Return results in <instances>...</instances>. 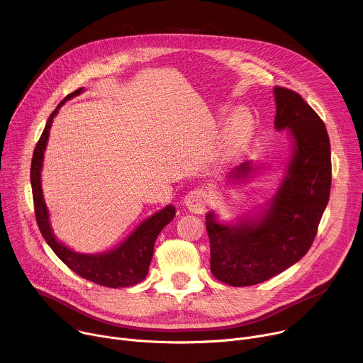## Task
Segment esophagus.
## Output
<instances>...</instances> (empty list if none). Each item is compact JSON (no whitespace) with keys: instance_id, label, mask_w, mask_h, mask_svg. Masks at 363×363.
<instances>
[{"instance_id":"esophagus-1","label":"esophagus","mask_w":363,"mask_h":363,"mask_svg":"<svg viewBox=\"0 0 363 363\" xmlns=\"http://www.w3.org/2000/svg\"><path fill=\"white\" fill-rule=\"evenodd\" d=\"M186 208L192 213H196V214H201L203 213V210L206 208V205H208L210 202V196H208V192H206L205 189L202 188H195L192 191H189L186 195H185V199H184Z\"/></svg>"}]
</instances>
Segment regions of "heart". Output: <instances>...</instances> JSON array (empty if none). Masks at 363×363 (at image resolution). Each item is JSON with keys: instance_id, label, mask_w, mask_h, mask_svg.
Masks as SVG:
<instances>
[{"instance_id": "1", "label": "heart", "mask_w": 363, "mask_h": 363, "mask_svg": "<svg viewBox=\"0 0 363 363\" xmlns=\"http://www.w3.org/2000/svg\"><path fill=\"white\" fill-rule=\"evenodd\" d=\"M252 130V118L247 109L235 111L227 122L224 130V142L228 147L242 146Z\"/></svg>"}]
</instances>
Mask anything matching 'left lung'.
Instances as JSON below:
<instances>
[{
	"label": "left lung",
	"mask_w": 363,
	"mask_h": 363,
	"mask_svg": "<svg viewBox=\"0 0 363 363\" xmlns=\"http://www.w3.org/2000/svg\"><path fill=\"white\" fill-rule=\"evenodd\" d=\"M274 100V128L289 129L293 138V157L279 191L267 208L237 225L220 224L214 213L205 217L211 273L234 287L263 283L297 263L312 247L329 202L332 161L323 121L290 89L276 86ZM251 171L244 162L230 178H247Z\"/></svg>",
	"instance_id": "left-lung-1"
}]
</instances>
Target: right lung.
<instances>
[{
    "instance_id": "add662e5",
    "label": "right lung",
    "mask_w": 363,
    "mask_h": 363,
    "mask_svg": "<svg viewBox=\"0 0 363 363\" xmlns=\"http://www.w3.org/2000/svg\"><path fill=\"white\" fill-rule=\"evenodd\" d=\"M83 89H77L73 93L67 94L65 100L59 103V106L50 115L45 128L40 136V140L35 145L33 160H31V188H33V199H34V211L35 220L40 228L41 235L47 241V244L55 251V254L60 260L76 274L80 277L93 281L100 286H108L112 289L118 287H129L140 283L149 270V264L153 255V245L157 241L158 234L162 231L165 225H168L175 217V206L167 205L164 210L153 214L147 220H145L119 247L112 251L101 254H82L70 250L65 244H62L51 231L48 221V211L43 198L41 191V168L44 150L48 139V132L53 123L55 116L63 103L77 94H80Z\"/></svg>"
}]
</instances>
